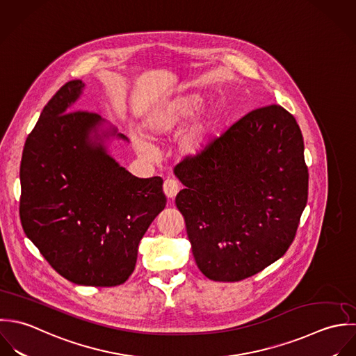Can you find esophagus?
<instances>
[{
    "instance_id": "esophagus-1",
    "label": "esophagus",
    "mask_w": 356,
    "mask_h": 356,
    "mask_svg": "<svg viewBox=\"0 0 356 356\" xmlns=\"http://www.w3.org/2000/svg\"><path fill=\"white\" fill-rule=\"evenodd\" d=\"M179 190H180V184L176 180H173V179L165 180V183H163V193H165V195L169 200H173L177 195Z\"/></svg>"
}]
</instances>
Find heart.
I'll return each instance as SVG.
<instances>
[{
    "label": "heart",
    "instance_id": "heart-1",
    "mask_svg": "<svg viewBox=\"0 0 356 356\" xmlns=\"http://www.w3.org/2000/svg\"><path fill=\"white\" fill-rule=\"evenodd\" d=\"M207 103L208 99L200 90L176 93L152 106L144 114V127L152 139L169 138L198 115ZM220 122L221 113L218 108L213 107L205 111L184 134L180 143L181 151L186 155H198L204 152L216 136ZM134 142L139 152L148 154L151 151L149 144L142 138H135Z\"/></svg>",
    "mask_w": 356,
    "mask_h": 356
}]
</instances>
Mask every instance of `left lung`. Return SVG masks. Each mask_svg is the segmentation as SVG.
<instances>
[{
  "instance_id": "1",
  "label": "left lung",
  "mask_w": 356,
  "mask_h": 356,
  "mask_svg": "<svg viewBox=\"0 0 356 356\" xmlns=\"http://www.w3.org/2000/svg\"><path fill=\"white\" fill-rule=\"evenodd\" d=\"M176 195L201 273L249 278L281 259L308 200L304 140L282 106L256 108L175 168Z\"/></svg>"
}]
</instances>
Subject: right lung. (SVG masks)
I'll return each instance as SVG.
<instances>
[{
	"label": "right lung",
	"mask_w": 356,
	"mask_h": 356,
	"mask_svg": "<svg viewBox=\"0 0 356 356\" xmlns=\"http://www.w3.org/2000/svg\"><path fill=\"white\" fill-rule=\"evenodd\" d=\"M85 83L63 85L44 107L23 148L20 221L27 238L63 278L117 286L134 273L139 242L163 211L158 176L139 179L107 152L96 113L72 110Z\"/></svg>",
	"instance_id": "obj_1"
}]
</instances>
